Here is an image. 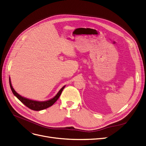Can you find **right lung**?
I'll use <instances>...</instances> for the list:
<instances>
[{
  "label": "right lung",
  "instance_id": "add662e5",
  "mask_svg": "<svg viewBox=\"0 0 146 146\" xmlns=\"http://www.w3.org/2000/svg\"><path fill=\"white\" fill-rule=\"evenodd\" d=\"M9 85H10L11 90H12V92H13L14 96H16L17 98L19 100H20L21 103H23L25 106L29 107V109L33 110H35V111H39V110H42L43 109H46L48 108V107L52 106L56 102V101H57V100L58 99V98L60 96V95H61L62 90H64V88L65 87V86H63L59 91V92L57 93V94H56L53 98L50 99L48 101H37L31 100L24 98V97L20 96V95H19L18 93H17L16 91L14 90L13 87H12V86L11 85L10 78H9Z\"/></svg>",
  "mask_w": 146,
  "mask_h": 146
}]
</instances>
